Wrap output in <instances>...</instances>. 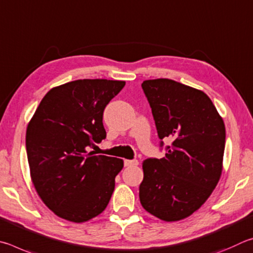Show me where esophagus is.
Wrapping results in <instances>:
<instances>
[{
	"instance_id": "34e87169",
	"label": "esophagus",
	"mask_w": 253,
	"mask_h": 253,
	"mask_svg": "<svg viewBox=\"0 0 253 253\" xmlns=\"http://www.w3.org/2000/svg\"><path fill=\"white\" fill-rule=\"evenodd\" d=\"M139 165L138 160H124V166L126 167H135Z\"/></svg>"
}]
</instances>
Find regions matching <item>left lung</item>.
Instances as JSON below:
<instances>
[{"label": "left lung", "mask_w": 253, "mask_h": 253, "mask_svg": "<svg viewBox=\"0 0 253 253\" xmlns=\"http://www.w3.org/2000/svg\"><path fill=\"white\" fill-rule=\"evenodd\" d=\"M151 106L160 147L172 140L166 157L142 163L140 202L167 222L188 218L218 184L225 145V127L205 92L169 79L142 83Z\"/></svg>", "instance_id": "1"}]
</instances>
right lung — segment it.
I'll use <instances>...</instances> for the list:
<instances>
[{
  "label": "right lung",
  "mask_w": 253,
  "mask_h": 253,
  "mask_svg": "<svg viewBox=\"0 0 253 253\" xmlns=\"http://www.w3.org/2000/svg\"><path fill=\"white\" fill-rule=\"evenodd\" d=\"M126 85L112 80H77L53 87L26 129L31 179L51 211L81 223L103 212L114 191L121 159L94 156L105 139L103 111Z\"/></svg>",
  "instance_id": "1"
}]
</instances>
